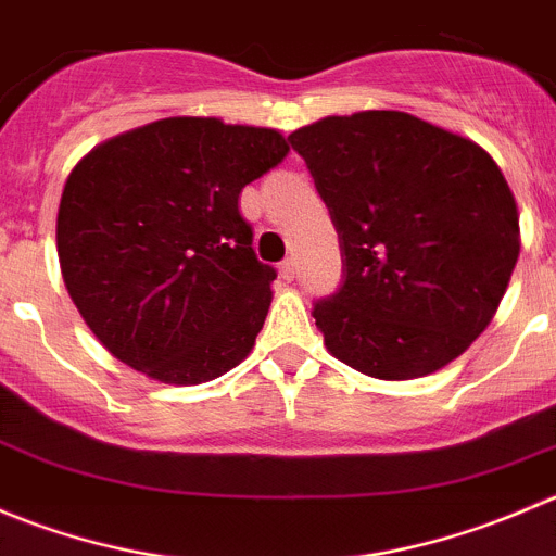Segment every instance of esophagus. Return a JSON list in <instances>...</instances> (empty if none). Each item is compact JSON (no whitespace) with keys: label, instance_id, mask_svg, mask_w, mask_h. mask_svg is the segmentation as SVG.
Returning a JSON list of instances; mask_svg holds the SVG:
<instances>
[{"label":"esophagus","instance_id":"esophagus-1","mask_svg":"<svg viewBox=\"0 0 556 556\" xmlns=\"http://www.w3.org/2000/svg\"><path fill=\"white\" fill-rule=\"evenodd\" d=\"M279 277L288 279V282L295 277V261H293V257H288V261L279 263Z\"/></svg>","mask_w":556,"mask_h":556}]
</instances>
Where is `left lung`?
<instances>
[{
    "instance_id": "left-lung-1",
    "label": "left lung",
    "mask_w": 556,
    "mask_h": 556,
    "mask_svg": "<svg viewBox=\"0 0 556 556\" xmlns=\"http://www.w3.org/2000/svg\"><path fill=\"white\" fill-rule=\"evenodd\" d=\"M342 250L337 293L312 306L326 348L380 380L465 353L519 257V214L478 143L402 111L328 116L288 135Z\"/></svg>"
}]
</instances>
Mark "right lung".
Wrapping results in <instances>:
<instances>
[{
  "label": "right lung",
  "instance_id": "add662e5",
  "mask_svg": "<svg viewBox=\"0 0 556 556\" xmlns=\"http://www.w3.org/2000/svg\"><path fill=\"white\" fill-rule=\"evenodd\" d=\"M277 129L174 116L91 149L64 185L70 299L132 369L198 386L233 369L271 304L239 195L288 157Z\"/></svg>",
  "mask_w": 556,
  "mask_h": 556
}]
</instances>
